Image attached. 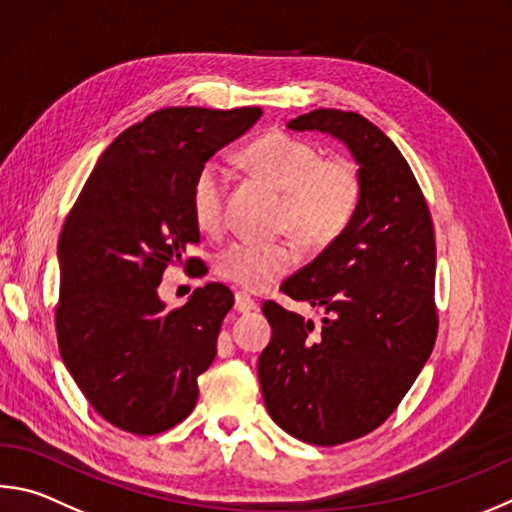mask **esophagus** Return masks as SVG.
Instances as JSON below:
<instances>
[{"instance_id": "esophagus-1", "label": "esophagus", "mask_w": 512, "mask_h": 512, "mask_svg": "<svg viewBox=\"0 0 512 512\" xmlns=\"http://www.w3.org/2000/svg\"><path fill=\"white\" fill-rule=\"evenodd\" d=\"M235 309H237L239 313H250V311L257 309V304H255L253 297L239 291V293L235 295Z\"/></svg>"}]
</instances>
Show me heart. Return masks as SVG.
Instances as JSON below:
<instances>
[{
  "label": "heart",
  "instance_id": "b5f03b06",
  "mask_svg": "<svg viewBox=\"0 0 512 512\" xmlns=\"http://www.w3.org/2000/svg\"><path fill=\"white\" fill-rule=\"evenodd\" d=\"M244 161L259 179L282 192L277 228L291 230L309 248H327L351 224L360 206L362 179L349 159H322V152L300 136L271 132L250 143ZM228 167L210 159L194 174L192 217L203 230L224 224ZM293 239L237 241L221 250L217 271L246 291H266L297 262Z\"/></svg>",
  "mask_w": 512,
  "mask_h": 512
}]
</instances>
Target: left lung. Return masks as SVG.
<instances>
[{"instance_id":"1","label":"left lung","mask_w":512,"mask_h":512,"mask_svg":"<svg viewBox=\"0 0 512 512\" xmlns=\"http://www.w3.org/2000/svg\"><path fill=\"white\" fill-rule=\"evenodd\" d=\"M288 129H318L345 143L362 197L347 230L282 284L288 297L327 313L322 327L264 302L273 336L257 376L284 432L340 445L387 421L434 349V226L410 165L365 116L315 109Z\"/></svg>"}]
</instances>
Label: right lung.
<instances>
[{"mask_svg":"<svg viewBox=\"0 0 512 512\" xmlns=\"http://www.w3.org/2000/svg\"><path fill=\"white\" fill-rule=\"evenodd\" d=\"M259 116V107L154 111L102 152L64 221L58 347L91 407L120 430L159 434L197 405V378L235 297L210 282L167 311L159 284L199 244L194 174Z\"/></svg>","mask_w":512,"mask_h":512,"instance_id":"1","label":"right lung"}]
</instances>
